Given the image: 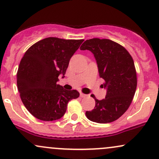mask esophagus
<instances>
[{
    "mask_svg": "<svg viewBox=\"0 0 159 159\" xmlns=\"http://www.w3.org/2000/svg\"><path fill=\"white\" fill-rule=\"evenodd\" d=\"M80 96H81V97H82V98H84V97H86V96H87V95L81 93H80Z\"/></svg>",
    "mask_w": 159,
    "mask_h": 159,
    "instance_id": "obj_1",
    "label": "esophagus"
}]
</instances>
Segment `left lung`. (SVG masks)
Wrapping results in <instances>:
<instances>
[{
  "label": "left lung",
  "mask_w": 159,
  "mask_h": 159,
  "mask_svg": "<svg viewBox=\"0 0 159 159\" xmlns=\"http://www.w3.org/2000/svg\"><path fill=\"white\" fill-rule=\"evenodd\" d=\"M80 49L93 54L99 76L105 80L102 85L107 91L102 100L93 95L96 105L93 110L86 111V116L95 123L114 122L127 111L135 93L137 74L134 61L126 49L110 39H87Z\"/></svg>",
  "instance_id": "obj_1"
}]
</instances>
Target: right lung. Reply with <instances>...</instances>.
I'll return each mask as SVG.
<instances>
[{"label": "right lung", "mask_w": 159, "mask_h": 159, "mask_svg": "<svg viewBox=\"0 0 159 159\" xmlns=\"http://www.w3.org/2000/svg\"><path fill=\"white\" fill-rule=\"evenodd\" d=\"M84 39L45 38L37 42L24 54L17 72V86L27 111L43 121L61 119L67 104L77 98V90H67L58 77H65L69 61Z\"/></svg>", "instance_id": "right-lung-1"}]
</instances>
